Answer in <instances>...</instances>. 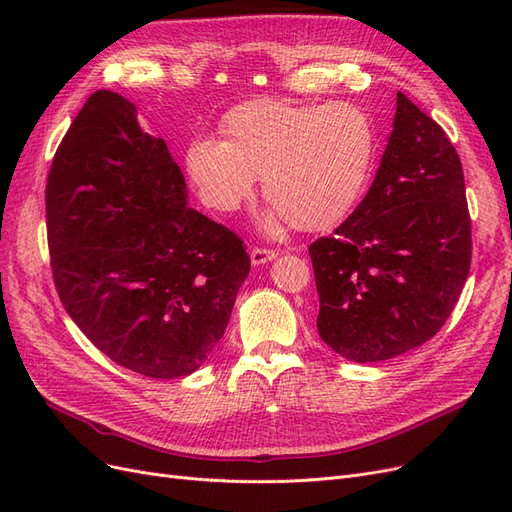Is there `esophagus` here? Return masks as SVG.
I'll use <instances>...</instances> for the list:
<instances>
[{"instance_id": "1", "label": "esophagus", "mask_w": 512, "mask_h": 512, "mask_svg": "<svg viewBox=\"0 0 512 512\" xmlns=\"http://www.w3.org/2000/svg\"><path fill=\"white\" fill-rule=\"evenodd\" d=\"M250 258H252L254 267H260V265H265V262L275 260L277 252L275 250H262V247H254V250L250 252Z\"/></svg>"}]
</instances>
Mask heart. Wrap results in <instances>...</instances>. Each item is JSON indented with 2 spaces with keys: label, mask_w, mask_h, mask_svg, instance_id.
Wrapping results in <instances>:
<instances>
[{
  "label": "heart",
  "mask_w": 512,
  "mask_h": 512,
  "mask_svg": "<svg viewBox=\"0 0 512 512\" xmlns=\"http://www.w3.org/2000/svg\"><path fill=\"white\" fill-rule=\"evenodd\" d=\"M222 141L196 138L185 149V173L200 200L235 211L262 177L273 205L265 226L280 220L303 232L337 226L359 203L376 162V128L352 102L290 104L252 100L222 121Z\"/></svg>",
  "instance_id": "obj_1"
}]
</instances>
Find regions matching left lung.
Segmentation results:
<instances>
[{"label":"left lung","instance_id":"obj_1","mask_svg":"<svg viewBox=\"0 0 512 512\" xmlns=\"http://www.w3.org/2000/svg\"><path fill=\"white\" fill-rule=\"evenodd\" d=\"M309 256L320 339L348 361L395 359L451 316L472 258L463 170L444 130L401 91L369 192Z\"/></svg>","mask_w":512,"mask_h":512}]
</instances>
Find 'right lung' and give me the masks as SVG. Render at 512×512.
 I'll list each match as a JSON object with an SVG mask.
<instances>
[{"label": "right lung", "mask_w": 512, "mask_h": 512, "mask_svg": "<svg viewBox=\"0 0 512 512\" xmlns=\"http://www.w3.org/2000/svg\"><path fill=\"white\" fill-rule=\"evenodd\" d=\"M46 230L68 316L108 359L149 378L190 376L209 359L250 275L243 241L188 207L166 143L106 89L55 153Z\"/></svg>", "instance_id": "1"}]
</instances>
